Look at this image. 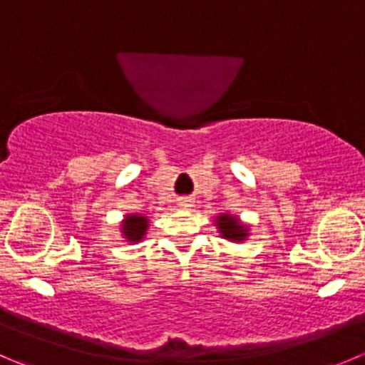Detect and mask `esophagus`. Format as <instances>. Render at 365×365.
<instances>
[{
    "label": "esophagus",
    "mask_w": 365,
    "mask_h": 365,
    "mask_svg": "<svg viewBox=\"0 0 365 365\" xmlns=\"http://www.w3.org/2000/svg\"><path fill=\"white\" fill-rule=\"evenodd\" d=\"M178 205L182 206L183 210H189L190 206H192V201H190V200H187V197H182V200L178 201Z\"/></svg>",
    "instance_id": "obj_1"
}]
</instances>
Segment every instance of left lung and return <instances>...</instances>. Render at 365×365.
<instances>
[{"instance_id":"obj_1","label":"left lung","mask_w":365,"mask_h":365,"mask_svg":"<svg viewBox=\"0 0 365 365\" xmlns=\"http://www.w3.org/2000/svg\"><path fill=\"white\" fill-rule=\"evenodd\" d=\"M215 226L219 230L220 237L230 242H245L249 237V226L240 222L237 215L231 213H220L215 217Z\"/></svg>"}]
</instances>
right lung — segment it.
Returning a JSON list of instances; mask_svg holds the SVG:
<instances>
[{
	"instance_id": "right-lung-1",
	"label": "right lung",
	"mask_w": 365,
	"mask_h": 365,
	"mask_svg": "<svg viewBox=\"0 0 365 365\" xmlns=\"http://www.w3.org/2000/svg\"><path fill=\"white\" fill-rule=\"evenodd\" d=\"M148 226L150 219L146 215H143V213H128L121 220V235H123L125 242L138 244L145 238Z\"/></svg>"
}]
</instances>
